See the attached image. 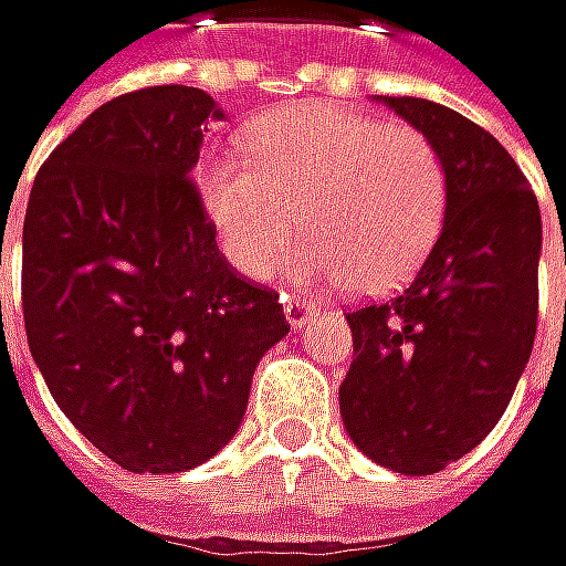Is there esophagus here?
<instances>
[{
	"mask_svg": "<svg viewBox=\"0 0 566 566\" xmlns=\"http://www.w3.org/2000/svg\"><path fill=\"white\" fill-rule=\"evenodd\" d=\"M281 305H285V318H289V325H295V328L308 325V318L318 312L312 302H305V298H298V295H285V298H281Z\"/></svg>",
	"mask_w": 566,
	"mask_h": 566,
	"instance_id": "esophagus-1",
	"label": "esophagus"
}]
</instances>
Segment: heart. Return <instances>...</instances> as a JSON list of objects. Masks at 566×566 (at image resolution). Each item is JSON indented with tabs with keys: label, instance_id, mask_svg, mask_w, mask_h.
I'll list each match as a JSON object with an SVG mask.
<instances>
[{
	"label": "heart",
	"instance_id": "heart-1",
	"mask_svg": "<svg viewBox=\"0 0 566 566\" xmlns=\"http://www.w3.org/2000/svg\"><path fill=\"white\" fill-rule=\"evenodd\" d=\"M248 151L251 161L198 165L201 208L248 277H271L305 224L312 234L289 261L298 277L385 292L424 261L444 224V161L411 125L312 102L258 118Z\"/></svg>",
	"mask_w": 566,
	"mask_h": 566
}]
</instances>
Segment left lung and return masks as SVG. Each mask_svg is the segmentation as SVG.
<instances>
[{"label":"left lung","instance_id":"8db88e82","mask_svg":"<svg viewBox=\"0 0 566 566\" xmlns=\"http://www.w3.org/2000/svg\"><path fill=\"white\" fill-rule=\"evenodd\" d=\"M424 132L448 175L444 228L388 298L348 312L342 381L352 441L398 474H438L501 421L537 335L541 208L507 148L461 112L385 98Z\"/></svg>","mask_w":566,"mask_h":566}]
</instances>
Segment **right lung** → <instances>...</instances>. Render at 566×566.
<instances>
[{"label": "right lung", "mask_w": 566, "mask_h": 566, "mask_svg": "<svg viewBox=\"0 0 566 566\" xmlns=\"http://www.w3.org/2000/svg\"><path fill=\"white\" fill-rule=\"evenodd\" d=\"M218 115L191 85L125 92L55 145L29 191V352L78 434L135 474L218 454L254 365L292 328L277 292L224 261L201 208L191 168Z\"/></svg>", "instance_id": "1"}]
</instances>
